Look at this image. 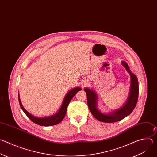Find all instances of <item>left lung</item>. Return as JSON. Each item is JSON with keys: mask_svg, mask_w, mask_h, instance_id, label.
I'll use <instances>...</instances> for the list:
<instances>
[{"mask_svg": "<svg viewBox=\"0 0 157 157\" xmlns=\"http://www.w3.org/2000/svg\"><path fill=\"white\" fill-rule=\"evenodd\" d=\"M121 63L122 66L125 67L127 72L130 74L131 78L128 98L125 104L122 107L113 111L111 114H103L97 108V94L91 89H84V91H86L87 95V102L89 110H90L93 116L99 121L107 123L120 121L128 116L133 111L134 108L136 107L137 104L139 96V82L137 78L130 71L129 66L126 62L122 61Z\"/></svg>", "mask_w": 157, "mask_h": 157, "instance_id": "1", "label": "left lung"}]
</instances>
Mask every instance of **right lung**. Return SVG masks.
Masks as SVG:
<instances>
[{
  "label": "right lung",
  "mask_w": 157,
  "mask_h": 157,
  "mask_svg": "<svg viewBox=\"0 0 157 157\" xmlns=\"http://www.w3.org/2000/svg\"><path fill=\"white\" fill-rule=\"evenodd\" d=\"M81 90V88L79 87H75L71 89V90H70L65 96L63 104L61 105V107H60L58 113L53 116L45 117H36L33 116L31 114H30L29 112H27L21 104L20 99L19 98V94H18V101L21 109L23 110L24 113L33 122L41 126H52V125H56L60 123L63 121V119L65 117L67 107H68L69 103L70 102L72 98L75 96V94Z\"/></svg>",
  "instance_id": "right-lung-1"
}]
</instances>
